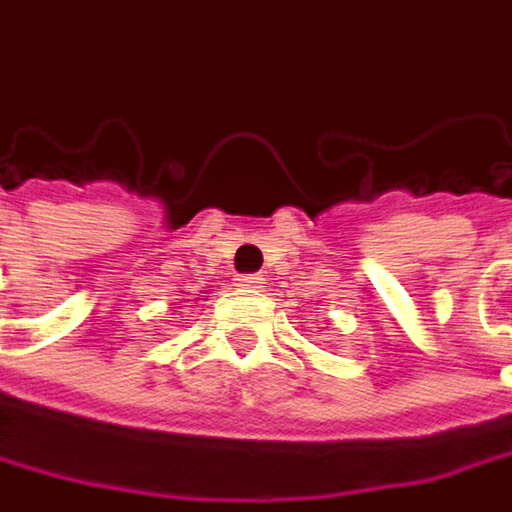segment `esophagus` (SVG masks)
I'll return each mask as SVG.
<instances>
[{"mask_svg":"<svg viewBox=\"0 0 512 512\" xmlns=\"http://www.w3.org/2000/svg\"><path fill=\"white\" fill-rule=\"evenodd\" d=\"M237 280H240V286H257L263 278H260V275H240Z\"/></svg>","mask_w":512,"mask_h":512,"instance_id":"obj_1","label":"esophagus"}]
</instances>
